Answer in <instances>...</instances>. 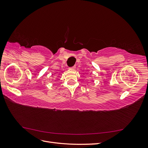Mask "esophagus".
I'll return each mask as SVG.
<instances>
[{
  "label": "esophagus",
  "instance_id": "esophagus-1",
  "mask_svg": "<svg viewBox=\"0 0 148 148\" xmlns=\"http://www.w3.org/2000/svg\"><path fill=\"white\" fill-rule=\"evenodd\" d=\"M75 69H76V66H73L70 68V69H71V70H75Z\"/></svg>",
  "mask_w": 148,
  "mask_h": 148
}]
</instances>
